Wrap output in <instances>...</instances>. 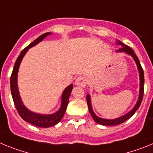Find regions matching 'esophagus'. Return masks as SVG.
I'll list each match as a JSON object with an SVG mask.
<instances>
[{
  "instance_id": "34e87169",
  "label": "esophagus",
  "mask_w": 153,
  "mask_h": 153,
  "mask_svg": "<svg viewBox=\"0 0 153 153\" xmlns=\"http://www.w3.org/2000/svg\"><path fill=\"white\" fill-rule=\"evenodd\" d=\"M75 85L76 86H82V87H84L86 85V80L85 79L84 76H79V77L76 78L75 81Z\"/></svg>"
}]
</instances>
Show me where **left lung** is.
Returning a JSON list of instances; mask_svg holds the SVG:
<instances>
[{"label":"left lung","mask_w":153,"mask_h":153,"mask_svg":"<svg viewBox=\"0 0 153 153\" xmlns=\"http://www.w3.org/2000/svg\"><path fill=\"white\" fill-rule=\"evenodd\" d=\"M116 44L119 46H121V47L117 50V52H123L125 53L126 54L131 56L132 57V59H133V60L135 61V63H136V67H137L138 69V72H139V76H140V90H139V97H138V100L137 102H136V103L135 104V106H133V107L131 109V110H129L128 113L123 115L121 117H117V118L104 119L101 118V117H99L98 116L96 115V113H94L93 107H92L91 97H90V94H87V95H86V101H87L89 111H90V114H91L92 117H93V119L94 120V121H95L97 123L100 124V125L102 126H117L119 125V124L123 123H124L125 121H126L128 119L132 117V116L134 115V113L136 112V110L139 109L143 98V92H144V87H143V86H144V72H143V70L141 67L140 60H139L138 57L136 56V55L135 54L134 51H132V49H131L130 47L125 45L124 44H123L122 42L120 41V40H117Z\"/></svg>","instance_id":"left-lung-1"}]
</instances>
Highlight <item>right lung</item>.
<instances>
[{
    "label": "right lung",
    "instance_id": "1",
    "mask_svg": "<svg viewBox=\"0 0 153 153\" xmlns=\"http://www.w3.org/2000/svg\"><path fill=\"white\" fill-rule=\"evenodd\" d=\"M51 34H52V33L48 32V33H45L44 34L40 35L38 38H36L34 41L32 42L26 48H24L21 51V53L17 57V60H16L13 69V72H12L11 76H10V91H11L12 98H13V102H14V105H15L16 109H17L19 115L21 116V117L24 121H26V122L29 123L33 126H36L40 127V128H48V127L53 126L56 125L58 123L60 122V120L63 118V115L66 112V109H67L69 98H70V93L73 90L74 85H69L63 91L61 95V100H60L61 104H60V108L57 111L53 113H51V114H41V113H35V112L30 110L25 106V105L23 102L22 99L20 95V92H19L18 84H17V74H18L20 65H21L23 58L25 56L27 52L29 51L30 48L38 44L40 42L43 41L47 36Z\"/></svg>",
    "mask_w": 153,
    "mask_h": 153
}]
</instances>
